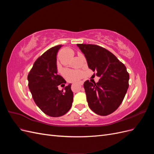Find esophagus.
Wrapping results in <instances>:
<instances>
[{"mask_svg": "<svg viewBox=\"0 0 154 154\" xmlns=\"http://www.w3.org/2000/svg\"><path fill=\"white\" fill-rule=\"evenodd\" d=\"M78 84H79V85H80V86H82V85H83V82H80V83H78Z\"/></svg>", "mask_w": 154, "mask_h": 154, "instance_id": "obj_1", "label": "esophagus"}]
</instances>
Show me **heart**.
<instances>
[{
	"label": "heart",
	"instance_id": "b5f03b06",
	"mask_svg": "<svg viewBox=\"0 0 154 154\" xmlns=\"http://www.w3.org/2000/svg\"><path fill=\"white\" fill-rule=\"evenodd\" d=\"M59 70L62 72H63V69L59 67ZM66 76L70 81H76L82 76V73L80 71H67L66 73Z\"/></svg>",
	"mask_w": 154,
	"mask_h": 154
}]
</instances>
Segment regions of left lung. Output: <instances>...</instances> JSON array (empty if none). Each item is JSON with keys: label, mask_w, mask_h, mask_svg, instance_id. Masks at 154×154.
Wrapping results in <instances>:
<instances>
[{"label": "left lung", "mask_w": 154, "mask_h": 154, "mask_svg": "<svg viewBox=\"0 0 154 154\" xmlns=\"http://www.w3.org/2000/svg\"><path fill=\"white\" fill-rule=\"evenodd\" d=\"M77 46L84 54L88 68L100 77L97 83L87 80L83 84L88 105L97 114H110L122 104L128 88L127 68L116 56L99 45Z\"/></svg>", "instance_id": "1"}]
</instances>
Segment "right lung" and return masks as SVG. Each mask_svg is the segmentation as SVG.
Wrapping results in <instances>:
<instances>
[{
	"label": "right lung",
	"mask_w": 154,
	"mask_h": 154,
	"mask_svg": "<svg viewBox=\"0 0 154 154\" xmlns=\"http://www.w3.org/2000/svg\"><path fill=\"white\" fill-rule=\"evenodd\" d=\"M62 46H54L45 51L36 60L27 76L29 88L36 105L46 115L55 118L66 114L73 101L71 84L65 87L64 92L58 87L66 83L57 70V55Z\"/></svg>",
	"instance_id": "add662e5"
}]
</instances>
